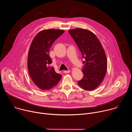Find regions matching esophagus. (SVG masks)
I'll return each instance as SVG.
<instances>
[{"instance_id":"esophagus-1","label":"esophagus","mask_w":132,"mask_h":132,"mask_svg":"<svg viewBox=\"0 0 132 132\" xmlns=\"http://www.w3.org/2000/svg\"><path fill=\"white\" fill-rule=\"evenodd\" d=\"M70 72V71L69 70H64V72L65 73H69Z\"/></svg>"}]
</instances>
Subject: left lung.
Listing matches in <instances>:
<instances>
[{
    "mask_svg": "<svg viewBox=\"0 0 132 132\" xmlns=\"http://www.w3.org/2000/svg\"><path fill=\"white\" fill-rule=\"evenodd\" d=\"M85 60L82 69L83 78L79 86L87 91L96 89L103 81L107 70V59L103 47L97 36L87 29L76 28L68 31Z\"/></svg>",
    "mask_w": 132,
    "mask_h": 132,
    "instance_id": "obj_1",
    "label": "left lung"
}]
</instances>
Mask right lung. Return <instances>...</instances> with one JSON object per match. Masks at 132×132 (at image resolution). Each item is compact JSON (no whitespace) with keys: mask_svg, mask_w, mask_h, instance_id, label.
<instances>
[{"mask_svg":"<svg viewBox=\"0 0 132 132\" xmlns=\"http://www.w3.org/2000/svg\"><path fill=\"white\" fill-rule=\"evenodd\" d=\"M64 30L46 29L37 33L30 45L28 56V69L35 85L42 90H48L56 85L62 76L56 73L50 64L49 51L54 42Z\"/></svg>","mask_w":132,"mask_h":132,"instance_id":"add662e5","label":"right lung"}]
</instances>
